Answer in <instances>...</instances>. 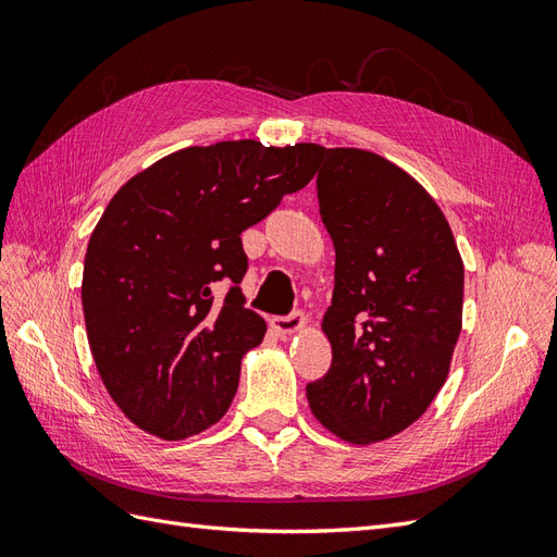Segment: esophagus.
<instances>
[{
  "mask_svg": "<svg viewBox=\"0 0 557 557\" xmlns=\"http://www.w3.org/2000/svg\"><path fill=\"white\" fill-rule=\"evenodd\" d=\"M307 325V318L301 311H293L290 315H278L272 320V327L281 334V336H288V334H295L299 330H305Z\"/></svg>",
  "mask_w": 557,
  "mask_h": 557,
  "instance_id": "1",
  "label": "esophagus"
}]
</instances>
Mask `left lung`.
<instances>
[{"label":"left lung","instance_id":"1","mask_svg":"<svg viewBox=\"0 0 557 557\" xmlns=\"http://www.w3.org/2000/svg\"><path fill=\"white\" fill-rule=\"evenodd\" d=\"M320 218L334 244L323 318L332 364L307 385L313 416L350 444L387 440L428 411L462 330L465 267L423 185L360 148H323Z\"/></svg>","mask_w":557,"mask_h":557}]
</instances>
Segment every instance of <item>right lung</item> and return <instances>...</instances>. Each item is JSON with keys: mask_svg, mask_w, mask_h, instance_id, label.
<instances>
[{"mask_svg": "<svg viewBox=\"0 0 557 557\" xmlns=\"http://www.w3.org/2000/svg\"><path fill=\"white\" fill-rule=\"evenodd\" d=\"M315 162V144L190 146L109 201L83 264V315L99 376L144 432L178 442L230 409L242 358L267 332L244 307L242 232L305 188Z\"/></svg>", "mask_w": 557, "mask_h": 557, "instance_id": "add662e5", "label": "right lung"}]
</instances>
